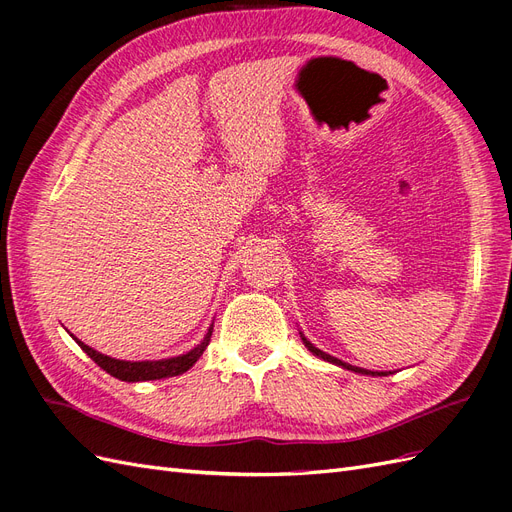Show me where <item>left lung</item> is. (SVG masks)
<instances>
[{
  "label": "left lung",
  "instance_id": "obj_1",
  "mask_svg": "<svg viewBox=\"0 0 512 512\" xmlns=\"http://www.w3.org/2000/svg\"><path fill=\"white\" fill-rule=\"evenodd\" d=\"M299 335H301V339H303V344H305V348L312 352L314 356H318V359H324V361H329V363H333V365H339V367H344V369H350V371H354V374H365V376H389L391 371H371V369H361V367H354V365H348V363H344V361H339V359H335V356H331V354H327V352H322L320 348H316L312 342H309V339L299 331Z\"/></svg>",
  "mask_w": 512,
  "mask_h": 512
}]
</instances>
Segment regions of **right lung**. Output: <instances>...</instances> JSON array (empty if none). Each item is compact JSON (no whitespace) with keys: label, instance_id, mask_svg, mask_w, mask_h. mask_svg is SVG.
<instances>
[{"label":"right lung","instance_id":"add662e5","mask_svg":"<svg viewBox=\"0 0 512 512\" xmlns=\"http://www.w3.org/2000/svg\"><path fill=\"white\" fill-rule=\"evenodd\" d=\"M211 333H213V324L209 327L207 335L203 337L196 348H192L190 352L179 354V356H170V359H160V361H119V359H111L94 348H89L87 344H83L81 339L74 342L83 348V352H87V356L91 361H96L106 374H111L117 380L123 382H145V380H162V378H173L179 374H185L203 354L211 342Z\"/></svg>","mask_w":512,"mask_h":512}]
</instances>
